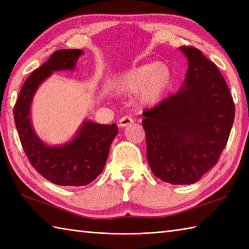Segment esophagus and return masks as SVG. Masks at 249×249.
<instances>
[{
  "instance_id": "obj_1",
  "label": "esophagus",
  "mask_w": 249,
  "mask_h": 249,
  "mask_svg": "<svg viewBox=\"0 0 249 249\" xmlns=\"http://www.w3.org/2000/svg\"><path fill=\"white\" fill-rule=\"evenodd\" d=\"M133 122H134V119L131 118V116L124 115V116H122V118L120 119L119 124H120V126H122V127H125V126L129 125L130 123H133Z\"/></svg>"
}]
</instances>
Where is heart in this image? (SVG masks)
<instances>
[{
  "label": "heart",
  "instance_id": "heart-1",
  "mask_svg": "<svg viewBox=\"0 0 249 249\" xmlns=\"http://www.w3.org/2000/svg\"><path fill=\"white\" fill-rule=\"evenodd\" d=\"M172 73L165 64H145L131 68L115 79L118 92L129 94L138 91L142 105H154L160 102L170 86Z\"/></svg>",
  "mask_w": 249,
  "mask_h": 249
}]
</instances>
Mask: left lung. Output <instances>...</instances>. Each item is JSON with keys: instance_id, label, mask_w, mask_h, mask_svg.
Masks as SVG:
<instances>
[{"instance_id": "left-lung-1", "label": "left lung", "mask_w": 249, "mask_h": 249, "mask_svg": "<svg viewBox=\"0 0 249 249\" xmlns=\"http://www.w3.org/2000/svg\"><path fill=\"white\" fill-rule=\"evenodd\" d=\"M185 83L142 112L151 170L173 185L193 184L217 163L234 120V103L221 72L192 46Z\"/></svg>"}]
</instances>
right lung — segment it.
I'll use <instances>...</instances> for the list:
<instances>
[{
    "mask_svg": "<svg viewBox=\"0 0 249 249\" xmlns=\"http://www.w3.org/2000/svg\"><path fill=\"white\" fill-rule=\"evenodd\" d=\"M81 54L79 49L53 52L26 79L14 107L16 128L31 165L40 176L61 186H83L94 181L102 173L111 142L119 131L116 124L103 125L87 121L70 143L47 146L32 128L29 114L37 87L55 71L73 70Z\"/></svg>",
    "mask_w": 249,
    "mask_h": 249,
    "instance_id": "1",
    "label": "right lung"
}]
</instances>
